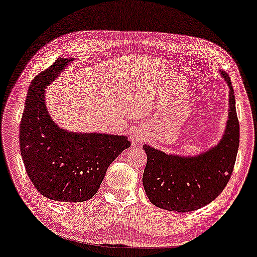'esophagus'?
Segmentation results:
<instances>
[{
	"label": "esophagus",
	"mask_w": 257,
	"mask_h": 257,
	"mask_svg": "<svg viewBox=\"0 0 257 257\" xmlns=\"http://www.w3.org/2000/svg\"><path fill=\"white\" fill-rule=\"evenodd\" d=\"M131 140H132V142L141 141L142 140V137L140 136V134H138V133H133L132 137H131Z\"/></svg>",
	"instance_id": "obj_1"
}]
</instances>
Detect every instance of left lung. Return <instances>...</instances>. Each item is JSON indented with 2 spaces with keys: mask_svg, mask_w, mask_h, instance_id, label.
Returning <instances> with one entry per match:
<instances>
[{
  "mask_svg": "<svg viewBox=\"0 0 257 257\" xmlns=\"http://www.w3.org/2000/svg\"><path fill=\"white\" fill-rule=\"evenodd\" d=\"M230 88L228 119L224 136L215 147L197 156L168 155L145 145L147 154L142 183L149 201L169 211L188 212L214 201L226 186L239 148V120L230 77L222 71Z\"/></svg>",
  "mask_w": 257,
  "mask_h": 257,
  "instance_id": "obj_1",
  "label": "left lung"
}]
</instances>
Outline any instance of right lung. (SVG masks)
Here are the masks:
<instances>
[{"mask_svg":"<svg viewBox=\"0 0 257 257\" xmlns=\"http://www.w3.org/2000/svg\"><path fill=\"white\" fill-rule=\"evenodd\" d=\"M71 62L57 58L31 82L19 145L27 175L40 194L60 202H82L96 194L109 165L131 142L125 136L69 132L54 123L45 88Z\"/></svg>","mask_w":257,"mask_h":257,"instance_id":"1","label":"right lung"}]
</instances>
